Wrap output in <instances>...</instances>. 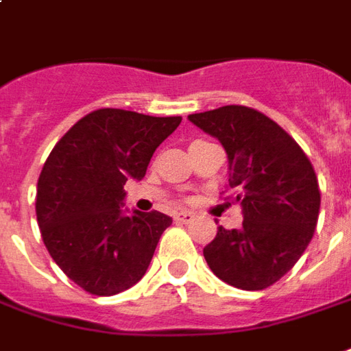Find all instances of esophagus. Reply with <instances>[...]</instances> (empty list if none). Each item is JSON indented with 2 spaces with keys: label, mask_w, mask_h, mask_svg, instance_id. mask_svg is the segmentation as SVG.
<instances>
[{
  "label": "esophagus",
  "mask_w": 351,
  "mask_h": 351,
  "mask_svg": "<svg viewBox=\"0 0 351 351\" xmlns=\"http://www.w3.org/2000/svg\"><path fill=\"white\" fill-rule=\"evenodd\" d=\"M193 218H195V215L190 213V210H182V213H176L175 215V220L176 222H180V224H190Z\"/></svg>",
  "instance_id": "esophagus-1"
}]
</instances>
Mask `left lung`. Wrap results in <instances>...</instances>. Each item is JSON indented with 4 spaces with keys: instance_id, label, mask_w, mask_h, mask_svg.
<instances>
[{
    "instance_id": "8db88e82",
    "label": "left lung",
    "mask_w": 351,
    "mask_h": 351,
    "mask_svg": "<svg viewBox=\"0 0 351 351\" xmlns=\"http://www.w3.org/2000/svg\"><path fill=\"white\" fill-rule=\"evenodd\" d=\"M188 119L222 142L228 186L243 207V226H218L203 249L205 261L228 285L243 291L274 285L302 256L317 224L321 192L312 161L285 129L254 108L230 104Z\"/></svg>"
}]
</instances>
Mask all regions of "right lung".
<instances>
[{"label":"right lung","instance_id":"obj_1","mask_svg":"<svg viewBox=\"0 0 351 351\" xmlns=\"http://www.w3.org/2000/svg\"><path fill=\"white\" fill-rule=\"evenodd\" d=\"M182 117L100 108L56 142L41 169L36 215L58 268L83 291L112 296L141 281L173 218L125 217L123 186L146 175L154 152Z\"/></svg>","mask_w":351,"mask_h":351}]
</instances>
